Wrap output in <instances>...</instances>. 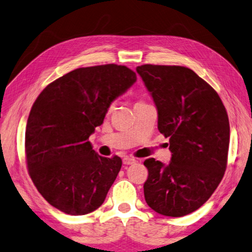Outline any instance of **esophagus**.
I'll return each mask as SVG.
<instances>
[{
    "instance_id": "1",
    "label": "esophagus",
    "mask_w": 252,
    "mask_h": 252,
    "mask_svg": "<svg viewBox=\"0 0 252 252\" xmlns=\"http://www.w3.org/2000/svg\"><path fill=\"white\" fill-rule=\"evenodd\" d=\"M137 162V159L134 158H128V156H126V158H123V163L125 165H131Z\"/></svg>"
}]
</instances>
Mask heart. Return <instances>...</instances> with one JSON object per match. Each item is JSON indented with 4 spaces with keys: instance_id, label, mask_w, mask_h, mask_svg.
<instances>
[{
    "instance_id": "heart-1",
    "label": "heart",
    "mask_w": 252,
    "mask_h": 252,
    "mask_svg": "<svg viewBox=\"0 0 252 252\" xmlns=\"http://www.w3.org/2000/svg\"><path fill=\"white\" fill-rule=\"evenodd\" d=\"M136 104H143V101H137Z\"/></svg>"
}]
</instances>
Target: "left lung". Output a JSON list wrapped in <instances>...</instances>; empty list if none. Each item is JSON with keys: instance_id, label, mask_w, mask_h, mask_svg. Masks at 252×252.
Listing matches in <instances>:
<instances>
[{"instance_id": "left-lung-1", "label": "left lung", "mask_w": 252, "mask_h": 252, "mask_svg": "<svg viewBox=\"0 0 252 252\" xmlns=\"http://www.w3.org/2000/svg\"><path fill=\"white\" fill-rule=\"evenodd\" d=\"M136 71L158 111V130L170 138L172 158H147L144 195L148 207L166 217H183L216 191L228 164L229 118L219 94L182 65L143 64Z\"/></svg>"}]
</instances>
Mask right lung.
Returning <instances> with one entry per match:
<instances>
[{
  "label": "right lung",
  "instance_id": "1",
  "mask_svg": "<svg viewBox=\"0 0 252 252\" xmlns=\"http://www.w3.org/2000/svg\"><path fill=\"white\" fill-rule=\"evenodd\" d=\"M135 81L136 73L126 65L78 68L35 99L26 128V162L33 184L52 207L84 216L104 203L122 158L98 155L89 136L104 122L111 101Z\"/></svg>",
  "mask_w": 252,
  "mask_h": 252
}]
</instances>
